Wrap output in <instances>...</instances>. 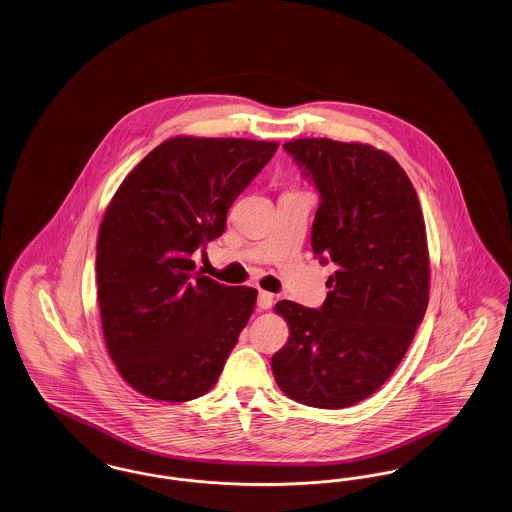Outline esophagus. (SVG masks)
Wrapping results in <instances>:
<instances>
[{
  "mask_svg": "<svg viewBox=\"0 0 512 512\" xmlns=\"http://www.w3.org/2000/svg\"><path fill=\"white\" fill-rule=\"evenodd\" d=\"M257 305L261 309H270L274 305V295L270 292H265V290H259V293H257Z\"/></svg>",
  "mask_w": 512,
  "mask_h": 512,
  "instance_id": "esophagus-1",
  "label": "esophagus"
}]
</instances>
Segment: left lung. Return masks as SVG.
Segmentation results:
<instances>
[{"label": "left lung", "mask_w": 512, "mask_h": 512, "mask_svg": "<svg viewBox=\"0 0 512 512\" xmlns=\"http://www.w3.org/2000/svg\"><path fill=\"white\" fill-rule=\"evenodd\" d=\"M284 149L317 186L311 244L336 272L320 309L286 299L274 307L290 338L272 355V372L293 401L343 409L390 378L424 318L426 226L409 176L386 151L328 138Z\"/></svg>", "instance_id": "obj_1"}]
</instances>
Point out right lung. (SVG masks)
Wrapping results in <instances>:
<instances>
[{
	"label": "right lung",
	"instance_id": "right-lung-1",
	"mask_svg": "<svg viewBox=\"0 0 512 512\" xmlns=\"http://www.w3.org/2000/svg\"><path fill=\"white\" fill-rule=\"evenodd\" d=\"M276 142L178 136L124 178L99 226L98 299L107 351L151 399L211 390L253 313L257 290L195 272L226 213L276 153Z\"/></svg>",
	"mask_w": 512,
	"mask_h": 512
}]
</instances>
